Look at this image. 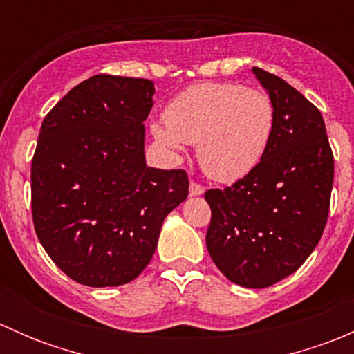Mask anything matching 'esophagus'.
Returning a JSON list of instances; mask_svg holds the SVG:
<instances>
[{"label":"esophagus","instance_id":"1","mask_svg":"<svg viewBox=\"0 0 354 354\" xmlns=\"http://www.w3.org/2000/svg\"><path fill=\"white\" fill-rule=\"evenodd\" d=\"M203 192H205V190H203L202 185L195 183V181H190V195H192V197H197V195H202Z\"/></svg>","mask_w":354,"mask_h":354}]
</instances>
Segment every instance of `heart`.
<instances>
[{
	"label": "heart",
	"instance_id": "obj_1",
	"mask_svg": "<svg viewBox=\"0 0 354 354\" xmlns=\"http://www.w3.org/2000/svg\"><path fill=\"white\" fill-rule=\"evenodd\" d=\"M152 135L173 156L197 145L200 166L212 180L233 183L252 173L272 140L276 111L269 95L240 84L207 82L178 94Z\"/></svg>",
	"mask_w": 354,
	"mask_h": 354
}]
</instances>
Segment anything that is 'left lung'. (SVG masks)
Here are the masks:
<instances>
[{
    "label": "left lung",
    "instance_id": "1",
    "mask_svg": "<svg viewBox=\"0 0 354 354\" xmlns=\"http://www.w3.org/2000/svg\"><path fill=\"white\" fill-rule=\"evenodd\" d=\"M252 71L276 111L272 140L243 180L205 192L212 210L205 243L231 283L267 288L296 272L319 243L334 157L320 111L283 78Z\"/></svg>",
    "mask_w": 354,
    "mask_h": 354
}]
</instances>
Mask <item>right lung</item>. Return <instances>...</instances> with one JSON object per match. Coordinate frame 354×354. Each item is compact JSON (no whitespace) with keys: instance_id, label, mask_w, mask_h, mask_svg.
<instances>
[{"instance_id":"1","label":"right lung","mask_w":354,"mask_h":354,"mask_svg":"<svg viewBox=\"0 0 354 354\" xmlns=\"http://www.w3.org/2000/svg\"><path fill=\"white\" fill-rule=\"evenodd\" d=\"M154 82L95 75L49 111L32 159V217L77 283L121 286L151 262L164 219L188 197L183 169L145 162Z\"/></svg>"}]
</instances>
